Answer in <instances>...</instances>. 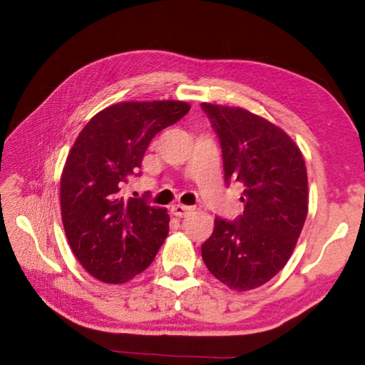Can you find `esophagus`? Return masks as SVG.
Returning a JSON list of instances; mask_svg holds the SVG:
<instances>
[{"label":"esophagus","mask_w":365,"mask_h":365,"mask_svg":"<svg viewBox=\"0 0 365 365\" xmlns=\"http://www.w3.org/2000/svg\"><path fill=\"white\" fill-rule=\"evenodd\" d=\"M191 210H192L191 207L177 204V205H173V208H170V213H173L174 216H180V218H182V216H187Z\"/></svg>","instance_id":"obj_1"}]
</instances>
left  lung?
Instances as JSON below:
<instances>
[{"mask_svg": "<svg viewBox=\"0 0 365 365\" xmlns=\"http://www.w3.org/2000/svg\"><path fill=\"white\" fill-rule=\"evenodd\" d=\"M220 139L226 183H242L243 213L215 218L202 245L208 271L238 292L268 282L284 268L307 216V173L284 130L242 108L200 103Z\"/></svg>", "mask_w": 365, "mask_h": 365, "instance_id": "left-lung-1", "label": "left lung"}]
</instances>
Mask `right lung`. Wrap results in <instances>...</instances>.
<instances>
[{
  "mask_svg": "<svg viewBox=\"0 0 365 365\" xmlns=\"http://www.w3.org/2000/svg\"><path fill=\"white\" fill-rule=\"evenodd\" d=\"M190 105L174 100L125 102L92 118L68 153L61 177V213L76 259L106 284H123L153 262L169 232L166 208L122 188L139 177L153 136L174 125Z\"/></svg>",
  "mask_w": 365,
  "mask_h": 365,
  "instance_id": "add662e5",
  "label": "right lung"
}]
</instances>
